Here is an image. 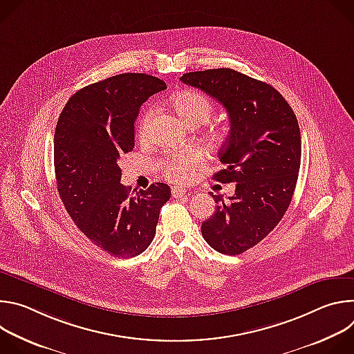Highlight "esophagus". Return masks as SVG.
<instances>
[{
  "label": "esophagus",
  "instance_id": "1",
  "mask_svg": "<svg viewBox=\"0 0 354 354\" xmlns=\"http://www.w3.org/2000/svg\"><path fill=\"white\" fill-rule=\"evenodd\" d=\"M172 196L175 198H183L187 196V192L183 189V187H179V186H174L172 187Z\"/></svg>",
  "mask_w": 354,
  "mask_h": 354
}]
</instances>
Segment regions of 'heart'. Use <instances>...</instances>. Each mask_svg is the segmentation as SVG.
Returning a JSON list of instances; mask_svg holds the SVG:
<instances>
[{
	"label": "heart",
	"instance_id": "b5f03b06",
	"mask_svg": "<svg viewBox=\"0 0 354 354\" xmlns=\"http://www.w3.org/2000/svg\"><path fill=\"white\" fill-rule=\"evenodd\" d=\"M171 105L176 115L189 126L197 127L200 124L206 123L214 112V105L212 100L207 99L205 95H201L192 89H185L176 92L171 97ZM151 119V112H147L140 123V134L145 137L148 124ZM227 136V131L221 126L212 124L206 131V138L213 144H220ZM203 162V154L196 148L183 149L178 154H169L162 157L158 161V167L161 174L171 182L182 183L189 179L192 171Z\"/></svg>",
	"mask_w": 354,
	"mask_h": 354
}]
</instances>
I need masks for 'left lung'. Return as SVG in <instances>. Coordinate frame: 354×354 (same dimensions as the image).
<instances>
[{"instance_id": "left-lung-1", "label": "left lung", "mask_w": 354, "mask_h": 354, "mask_svg": "<svg viewBox=\"0 0 354 354\" xmlns=\"http://www.w3.org/2000/svg\"><path fill=\"white\" fill-rule=\"evenodd\" d=\"M180 81L228 113L230 134L218 153L225 168L213 179L235 182V194L224 200L210 193L217 207L201 235L220 254L239 255L273 231L291 203L301 162L297 118L272 85L231 68L186 73Z\"/></svg>"}]
</instances>
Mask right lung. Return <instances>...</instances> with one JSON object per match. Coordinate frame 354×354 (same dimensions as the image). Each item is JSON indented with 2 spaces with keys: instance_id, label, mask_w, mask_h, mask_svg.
<instances>
[{
  "instance_id": "right-lung-1",
  "label": "right lung",
  "mask_w": 354,
  "mask_h": 354,
  "mask_svg": "<svg viewBox=\"0 0 354 354\" xmlns=\"http://www.w3.org/2000/svg\"><path fill=\"white\" fill-rule=\"evenodd\" d=\"M165 88L148 74L113 75L77 91L56 126L55 172L63 205L86 238L115 258L137 257L149 246L171 196L161 182L131 194L120 183L118 164L134 148L141 105Z\"/></svg>"
}]
</instances>
